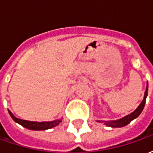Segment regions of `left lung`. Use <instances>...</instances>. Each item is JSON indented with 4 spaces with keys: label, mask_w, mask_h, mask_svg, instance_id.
Returning <instances> with one entry per match:
<instances>
[{
    "label": "left lung",
    "mask_w": 153,
    "mask_h": 153,
    "mask_svg": "<svg viewBox=\"0 0 153 153\" xmlns=\"http://www.w3.org/2000/svg\"><path fill=\"white\" fill-rule=\"evenodd\" d=\"M148 83L147 82V87H146V91L144 93V97H143V99L142 101V102L140 103V105L136 108V109L130 114L125 115L122 118L116 120H110V121H105V120H97V122L102 123L103 122L104 125L106 126H109V127H112V128H120V127H124L125 125H127L129 124L130 122L138 117V115L141 114L143 111V110L144 108L145 102H146V98L148 97Z\"/></svg>",
    "instance_id": "obj_1"
}]
</instances>
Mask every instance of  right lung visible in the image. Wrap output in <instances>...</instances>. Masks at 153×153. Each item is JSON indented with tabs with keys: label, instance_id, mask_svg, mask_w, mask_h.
I'll return each instance as SVG.
<instances>
[{
	"label": "right lung",
	"instance_id": "right-lung-1",
	"mask_svg": "<svg viewBox=\"0 0 153 153\" xmlns=\"http://www.w3.org/2000/svg\"><path fill=\"white\" fill-rule=\"evenodd\" d=\"M8 111L10 117L14 120V121L22 125L23 127L28 128V129H31V130H46V129H49V128H51L53 127H56L57 125H59L60 122L62 121V118L59 119V120H52V121H29V120H21V119L15 117L10 110H8Z\"/></svg>",
	"mask_w": 153,
	"mask_h": 153
}]
</instances>
